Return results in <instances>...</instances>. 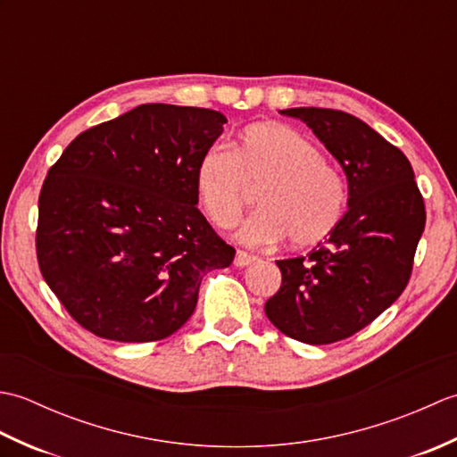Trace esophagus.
<instances>
[{
	"label": "esophagus",
	"mask_w": 457,
	"mask_h": 457,
	"mask_svg": "<svg viewBox=\"0 0 457 457\" xmlns=\"http://www.w3.org/2000/svg\"><path fill=\"white\" fill-rule=\"evenodd\" d=\"M255 261H257L255 255L247 253V251H244V249H237L236 259H234V265L236 267H249L251 263H255Z\"/></svg>",
	"instance_id": "34e87169"
}]
</instances>
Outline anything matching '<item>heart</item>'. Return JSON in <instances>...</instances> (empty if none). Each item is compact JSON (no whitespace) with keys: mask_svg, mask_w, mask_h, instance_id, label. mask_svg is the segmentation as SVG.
Masks as SVG:
<instances>
[{"mask_svg":"<svg viewBox=\"0 0 457 457\" xmlns=\"http://www.w3.org/2000/svg\"><path fill=\"white\" fill-rule=\"evenodd\" d=\"M261 210L239 236L249 245L295 247L326 241L344 220L349 190L344 172L306 135L278 123L251 125L234 149L213 145L196 169L198 198L218 228H234L259 190Z\"/></svg>","mask_w":457,"mask_h":457,"instance_id":"obj_1","label":"heart"}]
</instances>
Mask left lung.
Returning a JSON list of instances; mask_svg holds the SVG:
<instances>
[{"instance_id": "obj_1", "label": "left lung", "mask_w": 457, "mask_h": 457, "mask_svg": "<svg viewBox=\"0 0 457 457\" xmlns=\"http://www.w3.org/2000/svg\"><path fill=\"white\" fill-rule=\"evenodd\" d=\"M304 121L342 164L344 220L308 257L277 261L270 324L298 342L324 345L357 334L403 295L426 223L409 159L355 115L328 108L280 112Z\"/></svg>"}]
</instances>
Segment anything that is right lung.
Listing matches in <instances>:
<instances>
[{
    "label": "right lung",
    "instance_id": "right-lung-1",
    "mask_svg": "<svg viewBox=\"0 0 457 457\" xmlns=\"http://www.w3.org/2000/svg\"><path fill=\"white\" fill-rule=\"evenodd\" d=\"M220 112L143 104L80 133L38 194L37 261L76 322L143 344L192 316L200 283L229 267L228 245L196 208V169Z\"/></svg>",
    "mask_w": 457,
    "mask_h": 457
}]
</instances>
